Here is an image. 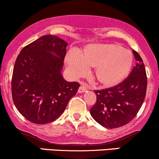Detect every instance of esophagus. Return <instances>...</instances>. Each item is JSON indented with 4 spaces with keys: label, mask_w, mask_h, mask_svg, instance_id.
Segmentation results:
<instances>
[{
    "label": "esophagus",
    "mask_w": 159,
    "mask_h": 159,
    "mask_svg": "<svg viewBox=\"0 0 159 159\" xmlns=\"http://www.w3.org/2000/svg\"><path fill=\"white\" fill-rule=\"evenodd\" d=\"M86 89H87L86 85L84 84V83H82L81 86H80L79 88V89H78V93H85V92L86 91Z\"/></svg>",
    "instance_id": "obj_1"
}]
</instances>
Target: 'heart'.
Segmentation results:
<instances>
[{
    "mask_svg": "<svg viewBox=\"0 0 159 159\" xmlns=\"http://www.w3.org/2000/svg\"><path fill=\"white\" fill-rule=\"evenodd\" d=\"M133 61L130 52L114 44H89L79 54L70 52L65 57V64L73 77L86 74L88 66L94 67V77L104 87L122 82L130 72Z\"/></svg>",
    "mask_w": 159,
    "mask_h": 159,
    "instance_id": "1",
    "label": "heart"
}]
</instances>
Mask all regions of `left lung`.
<instances>
[{
	"label": "left lung",
	"mask_w": 159,
	"mask_h": 159,
	"mask_svg": "<svg viewBox=\"0 0 159 159\" xmlns=\"http://www.w3.org/2000/svg\"><path fill=\"white\" fill-rule=\"evenodd\" d=\"M133 53L137 62L128 77L111 88L95 91L97 101L90 109V114L105 128L120 127L130 122L146 98V68L139 54L135 51Z\"/></svg>",
	"instance_id": "8db88e82"
}]
</instances>
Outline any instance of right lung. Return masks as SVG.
Instances as JSON below:
<instances>
[{"label": "right lung", "instance_id": "right-lung-1", "mask_svg": "<svg viewBox=\"0 0 159 159\" xmlns=\"http://www.w3.org/2000/svg\"><path fill=\"white\" fill-rule=\"evenodd\" d=\"M67 43L46 35L23 48L12 76V97L18 111L37 124L58 118L80 85L62 76Z\"/></svg>", "mask_w": 159, "mask_h": 159}]
</instances>
